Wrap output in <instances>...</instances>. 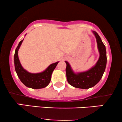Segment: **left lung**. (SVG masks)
Segmentation results:
<instances>
[{
  "label": "left lung",
  "mask_w": 122,
  "mask_h": 122,
  "mask_svg": "<svg viewBox=\"0 0 122 122\" xmlns=\"http://www.w3.org/2000/svg\"><path fill=\"white\" fill-rule=\"evenodd\" d=\"M93 33L96 37L100 56L96 65L86 72L75 73L67 61L66 68V79L69 84L75 88L88 89L94 86L102 79L106 69L107 64V55L106 46L103 43L100 36L96 31Z\"/></svg>",
  "instance_id": "obj_1"
}]
</instances>
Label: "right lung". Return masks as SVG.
Wrapping results in <instances>:
<instances>
[{
    "label": "right lung",
    "mask_w": 122,
    "mask_h": 122,
    "mask_svg": "<svg viewBox=\"0 0 122 122\" xmlns=\"http://www.w3.org/2000/svg\"><path fill=\"white\" fill-rule=\"evenodd\" d=\"M23 40L20 41L15 49L14 54L15 69L21 82L27 87L33 89H41L47 86L51 80V74L56 68L58 62L50 65L42 72L38 73H31L28 72L21 65L18 58V50L22 44Z\"/></svg>",
    "instance_id": "1"
}]
</instances>
